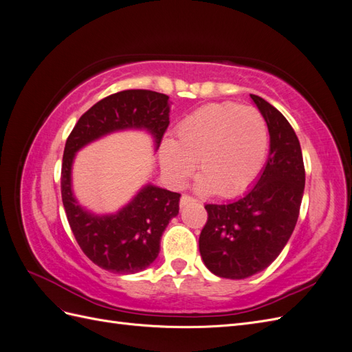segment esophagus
Returning <instances> with one entry per match:
<instances>
[{
    "mask_svg": "<svg viewBox=\"0 0 352 352\" xmlns=\"http://www.w3.org/2000/svg\"><path fill=\"white\" fill-rule=\"evenodd\" d=\"M192 202H195V199L192 198V197H189V195H182L180 197V207H185V206H188V204H192Z\"/></svg>",
    "mask_w": 352,
    "mask_h": 352,
    "instance_id": "1",
    "label": "esophagus"
}]
</instances>
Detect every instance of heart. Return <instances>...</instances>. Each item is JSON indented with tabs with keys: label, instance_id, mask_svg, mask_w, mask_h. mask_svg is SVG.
<instances>
[{
	"label": "heart",
	"instance_id": "1",
	"mask_svg": "<svg viewBox=\"0 0 352 352\" xmlns=\"http://www.w3.org/2000/svg\"><path fill=\"white\" fill-rule=\"evenodd\" d=\"M267 153L269 129L258 110L210 104L177 123L175 141L160 146V164L168 182L180 188L198 162V192L232 198L255 182Z\"/></svg>",
	"mask_w": 352,
	"mask_h": 352
}]
</instances>
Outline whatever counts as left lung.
<instances>
[{"label": "left lung", "instance_id": "1", "mask_svg": "<svg viewBox=\"0 0 352 352\" xmlns=\"http://www.w3.org/2000/svg\"><path fill=\"white\" fill-rule=\"evenodd\" d=\"M250 97L267 123V163L243 197L206 206L208 220L199 235L206 267L226 279L250 278L278 258L295 229L305 186L301 145L292 126L272 104Z\"/></svg>", "mask_w": 352, "mask_h": 352}]
</instances>
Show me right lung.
I'll use <instances>...</instances> for the list:
<instances>
[{
  "mask_svg": "<svg viewBox=\"0 0 352 352\" xmlns=\"http://www.w3.org/2000/svg\"><path fill=\"white\" fill-rule=\"evenodd\" d=\"M168 114L167 95L145 89L122 91L92 105L67 138L61 167L63 206L79 247L104 270L132 274L151 265L168 221L179 214L180 194L146 184L120 210L97 214L80 206L73 194L74 157L83 146L120 131L150 133L157 151L170 123Z\"/></svg>",
  "mask_w": 352,
  "mask_h": 352,
  "instance_id": "1",
  "label": "right lung"
}]
</instances>
